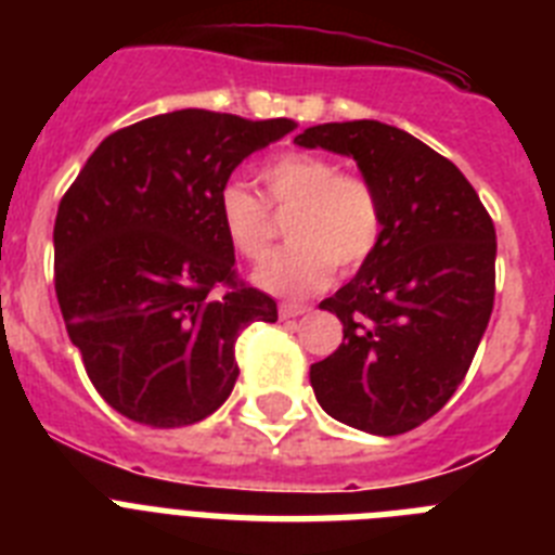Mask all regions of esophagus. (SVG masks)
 I'll list each match as a JSON object with an SVG mask.
<instances>
[{"label": "esophagus", "instance_id": "34e87169", "mask_svg": "<svg viewBox=\"0 0 555 555\" xmlns=\"http://www.w3.org/2000/svg\"><path fill=\"white\" fill-rule=\"evenodd\" d=\"M307 310H310V307L299 305V301H282V305H279V315H282V319H296V315L307 313Z\"/></svg>", "mask_w": 555, "mask_h": 555}]
</instances>
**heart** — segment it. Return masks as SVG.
<instances>
[{"mask_svg": "<svg viewBox=\"0 0 555 555\" xmlns=\"http://www.w3.org/2000/svg\"><path fill=\"white\" fill-rule=\"evenodd\" d=\"M268 206L242 183H225L217 197L222 234L236 256L262 262L276 240L273 214L287 217L291 245L256 270V285L270 293L305 296L324 287L333 268L370 262L384 234L378 191L356 171L319 152H285L256 169Z\"/></svg>", "mask_w": 555, "mask_h": 555, "instance_id": "heart-1", "label": "heart"}]
</instances>
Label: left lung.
Listing matches in <instances>:
<instances>
[{
    "mask_svg": "<svg viewBox=\"0 0 555 555\" xmlns=\"http://www.w3.org/2000/svg\"><path fill=\"white\" fill-rule=\"evenodd\" d=\"M296 143L352 157L384 211L378 250L321 301L344 341L310 366L315 400L370 435L412 431L457 392L491 319V214L449 157L380 120L319 124Z\"/></svg>",
    "mask_w": 555,
    "mask_h": 555,
    "instance_id": "8db88e82",
    "label": "left lung"
}]
</instances>
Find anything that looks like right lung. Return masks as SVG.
Wrapping results in <instances>:
<instances>
[{
  "instance_id": "obj_1",
  "label": "right lung",
  "mask_w": 555,
  "mask_h": 555,
  "mask_svg": "<svg viewBox=\"0 0 555 555\" xmlns=\"http://www.w3.org/2000/svg\"><path fill=\"white\" fill-rule=\"evenodd\" d=\"M287 118L177 109L112 132L59 203L55 296L69 341L115 412L191 426L240 378L236 338L276 301L236 276L217 197Z\"/></svg>"
}]
</instances>
